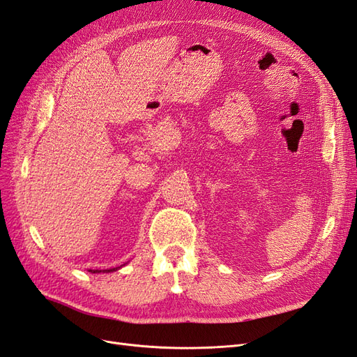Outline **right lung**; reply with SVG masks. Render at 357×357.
I'll use <instances>...</instances> for the list:
<instances>
[{
	"instance_id": "add662e5",
	"label": "right lung",
	"mask_w": 357,
	"mask_h": 357,
	"mask_svg": "<svg viewBox=\"0 0 357 357\" xmlns=\"http://www.w3.org/2000/svg\"><path fill=\"white\" fill-rule=\"evenodd\" d=\"M110 271H114V268L113 269H105V273H110ZM91 273H101V271H98V269H95V271H92V269H91Z\"/></svg>"
}]
</instances>
